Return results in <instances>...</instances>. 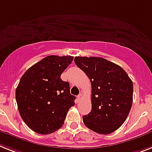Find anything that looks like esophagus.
Returning <instances> with one entry per match:
<instances>
[{
    "mask_svg": "<svg viewBox=\"0 0 152 152\" xmlns=\"http://www.w3.org/2000/svg\"><path fill=\"white\" fill-rule=\"evenodd\" d=\"M77 98V100H78V102H80L81 99H83V95H82L81 93L79 94Z\"/></svg>",
    "mask_w": 152,
    "mask_h": 152,
    "instance_id": "esophagus-1",
    "label": "esophagus"
}]
</instances>
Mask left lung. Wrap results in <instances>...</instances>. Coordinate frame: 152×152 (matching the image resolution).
Returning a JSON list of instances; mask_svg holds the SVG:
<instances>
[{
	"label": "left lung",
	"mask_w": 152,
	"mask_h": 152,
	"mask_svg": "<svg viewBox=\"0 0 152 152\" xmlns=\"http://www.w3.org/2000/svg\"><path fill=\"white\" fill-rule=\"evenodd\" d=\"M75 64L91 81V110L83 116L88 128L109 134L121 126L133 102V82L122 67L102 57L76 56Z\"/></svg>",
	"instance_id": "obj_1"
}]
</instances>
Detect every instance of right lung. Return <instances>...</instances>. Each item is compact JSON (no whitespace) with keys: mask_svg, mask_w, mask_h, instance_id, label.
I'll list each match as a JSON object with an SVG mask.
<instances>
[{"mask_svg":"<svg viewBox=\"0 0 152 152\" xmlns=\"http://www.w3.org/2000/svg\"><path fill=\"white\" fill-rule=\"evenodd\" d=\"M74 57L51 55L36 63L25 72L15 91L21 117L31 130L49 134L64 124L69 109L75 106V96L70 85L61 75Z\"/></svg>","mask_w":152,"mask_h":152,"instance_id":"obj_1","label":"right lung"}]
</instances>
